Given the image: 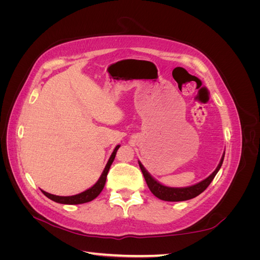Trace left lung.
I'll list each match as a JSON object with an SVG mask.
<instances>
[{"mask_svg": "<svg viewBox=\"0 0 260 260\" xmlns=\"http://www.w3.org/2000/svg\"><path fill=\"white\" fill-rule=\"evenodd\" d=\"M223 158H224V153L221 157V159H220V162L217 166L216 170L212 172L209 177L204 179L199 183H196L191 186H185V187H170V186L164 185L148 174V171L144 168V166L141 164V161H139V166H140L141 170H142V174L144 176V179L146 181L148 188L151 190V192L156 196V198H158L159 200L166 201V202H182V201L194 199L198 195H200L202 192L206 190L211 181L214 180L219 169L221 168Z\"/></svg>", "mask_w": 260, "mask_h": 260, "instance_id": "8db88e82", "label": "left lung"}]
</instances>
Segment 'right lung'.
Masks as SVG:
<instances>
[{
	"instance_id": "obj_1",
	"label": "right lung",
	"mask_w": 260,
	"mask_h": 260,
	"mask_svg": "<svg viewBox=\"0 0 260 260\" xmlns=\"http://www.w3.org/2000/svg\"><path fill=\"white\" fill-rule=\"evenodd\" d=\"M119 147H120V145H117L115 147L114 152L112 153L111 157H109V159H108V161L106 164V166H105L103 172H102L100 179L96 181L95 184H94L93 186H91L90 188H88V190H85L84 192H81L79 194H76V195H73V196L53 195V194H50L48 192L41 190L42 193L46 196V198H49L50 200L56 202V203H59V204H66V205H78V204H83V203H88V202L93 201L94 199L98 198L99 194L104 188V185H105V182H106V177H107V174H108V170H109V168H111V166H112V164H113V161L115 159L116 153H117L118 148H119Z\"/></svg>"
}]
</instances>
